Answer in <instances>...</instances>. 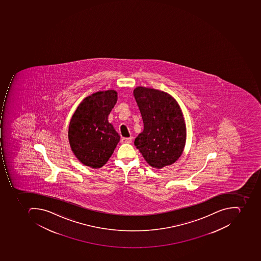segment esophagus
<instances>
[{
  "label": "esophagus",
  "mask_w": 261,
  "mask_h": 261,
  "mask_svg": "<svg viewBox=\"0 0 261 261\" xmlns=\"http://www.w3.org/2000/svg\"><path fill=\"white\" fill-rule=\"evenodd\" d=\"M132 141H133L132 137H122L121 138V142L124 143V144H131Z\"/></svg>",
  "instance_id": "obj_1"
}]
</instances>
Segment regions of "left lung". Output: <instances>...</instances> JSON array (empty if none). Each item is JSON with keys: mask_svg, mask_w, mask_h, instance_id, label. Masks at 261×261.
<instances>
[{"mask_svg": "<svg viewBox=\"0 0 261 261\" xmlns=\"http://www.w3.org/2000/svg\"><path fill=\"white\" fill-rule=\"evenodd\" d=\"M144 123L134 144L152 168L176 162L186 143V124L179 103L164 91L138 86L133 90Z\"/></svg>", "mask_w": 261, "mask_h": 261, "instance_id": "left-lung-1", "label": "left lung"}]
</instances>
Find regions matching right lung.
<instances>
[{
  "label": "right lung",
  "instance_id": "right-lung-1",
  "mask_svg": "<svg viewBox=\"0 0 261 261\" xmlns=\"http://www.w3.org/2000/svg\"><path fill=\"white\" fill-rule=\"evenodd\" d=\"M117 101L114 89L100 91L85 97L72 115L69 126L71 149L85 166L106 165L120 141V135L109 122V115Z\"/></svg>",
  "mask_w": 261,
  "mask_h": 261
}]
</instances>
